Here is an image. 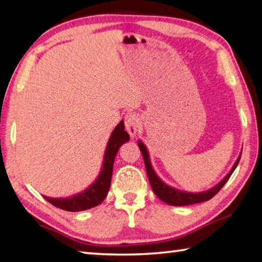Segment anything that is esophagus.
I'll use <instances>...</instances> for the list:
<instances>
[{
	"mask_svg": "<svg viewBox=\"0 0 262 262\" xmlns=\"http://www.w3.org/2000/svg\"><path fill=\"white\" fill-rule=\"evenodd\" d=\"M125 128L131 137L136 136L138 131V119L135 114H127L125 117Z\"/></svg>",
	"mask_w": 262,
	"mask_h": 262,
	"instance_id": "1",
	"label": "esophagus"
}]
</instances>
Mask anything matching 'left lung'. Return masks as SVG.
Segmentation results:
<instances>
[{"label": "left lung", "instance_id": "1", "mask_svg": "<svg viewBox=\"0 0 262 262\" xmlns=\"http://www.w3.org/2000/svg\"><path fill=\"white\" fill-rule=\"evenodd\" d=\"M138 146L141 154H143L144 158V162H145V167H146V173L148 177V181L149 184H151L152 190L154 194H156L159 199L169 205H175V207H182V205H189V204H196V203H201V202H205V201H209L210 199H212L218 191H220L223 186L228 182V180L230 179L231 174L233 173V170L235 169V167L238 166L240 157L242 154L238 157L237 161L233 165L232 169L230 170V173L226 175V177L222 180V181L216 184L215 187H212L211 189L205 190V191H201V192H188V191H181L175 189L173 187L167 186L165 182H162L159 179V177L156 174V171L152 168L151 161H149V157H148V152L147 148L145 145L141 143L139 140L138 141Z\"/></svg>", "mask_w": 262, "mask_h": 262}]
</instances>
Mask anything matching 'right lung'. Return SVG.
<instances>
[{"mask_svg": "<svg viewBox=\"0 0 262 262\" xmlns=\"http://www.w3.org/2000/svg\"><path fill=\"white\" fill-rule=\"evenodd\" d=\"M128 139H130V136L124 130V122L121 121L110 136L105 148L102 170L96 181L91 184V187H88L84 191L68 197V199H52V197L44 196L45 199L54 207L66 210V211H83V210L92 209L102 203L110 188L116 154H117L119 147L128 141Z\"/></svg>", "mask_w": 262, "mask_h": 262, "instance_id": "add662e5", "label": "right lung"}]
</instances>
